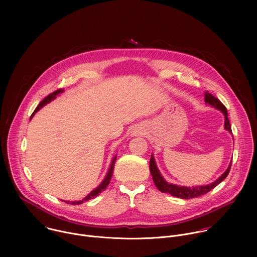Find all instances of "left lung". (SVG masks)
<instances>
[{
	"label": "left lung",
	"mask_w": 257,
	"mask_h": 257,
	"mask_svg": "<svg viewBox=\"0 0 257 257\" xmlns=\"http://www.w3.org/2000/svg\"><path fill=\"white\" fill-rule=\"evenodd\" d=\"M204 100L208 104L212 105L213 107H215V108L219 109V111L223 112V114L225 115V129H227L230 133H232V128H231L230 120L228 118L227 107L221 102V100L217 99L215 96H213L208 91H206L205 94H204ZM231 166H232V162H231L229 168L227 169V171L221 177H219L217 180H215L213 183H211V184H209V185L196 186V187H184V186H177V185H174V184H170V183L166 182L165 179L160 174V171H159V169H158V167L156 165V161H155L154 156H152L151 161H150V171H151V174L153 176V180L155 182L157 188L161 192L170 193L171 195H173L175 197L182 198V199H189V198L198 197V196H201V195L209 192L211 189H213L215 186H217L219 184V183H221L222 181H224L226 179V177L230 173Z\"/></svg>",
	"instance_id": "1"
}]
</instances>
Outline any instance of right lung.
Returning a JSON list of instances; mask_svg holds the SVG:
<instances>
[{
	"label": "right lung",
	"instance_id": "right-lung-1",
	"mask_svg": "<svg viewBox=\"0 0 257 257\" xmlns=\"http://www.w3.org/2000/svg\"><path fill=\"white\" fill-rule=\"evenodd\" d=\"M61 92H63V89L62 88H60V89H57L56 91H54V92H52V93H50L47 97H45L41 102H40V104L36 106V108L34 109V112H33V114L31 115V117L34 115V113H36L39 111V109L41 108V107H43L45 104H47L48 102H50L51 100H53L59 93H61ZM31 117H30V119H31ZM116 157H115V159L113 160V162H112V164H111V167H109V170H108V172H107V174H106V176H105V178L103 179V181L101 182V184L96 188V189H94L93 191H91L86 197H84L82 200H79V201H72L71 202V204H81V203H83L84 201H87V200H89V199H91V198H94L95 196H97V195H99V193L101 192V191H103V190H105V188H106V186L108 185V183H109V181H111V178H112V176H113V171H114V166H115V162H116ZM67 203H69V201H66Z\"/></svg>",
	"mask_w": 257,
	"mask_h": 257
}]
</instances>
